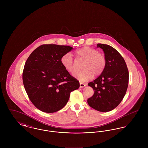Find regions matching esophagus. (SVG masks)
Listing matches in <instances>:
<instances>
[{
  "label": "esophagus",
  "instance_id": "esophagus-1",
  "mask_svg": "<svg viewBox=\"0 0 148 148\" xmlns=\"http://www.w3.org/2000/svg\"><path fill=\"white\" fill-rule=\"evenodd\" d=\"M85 86H86L85 84H84V83H82V82H80V88H83L85 87Z\"/></svg>",
  "mask_w": 148,
  "mask_h": 148
}]
</instances>
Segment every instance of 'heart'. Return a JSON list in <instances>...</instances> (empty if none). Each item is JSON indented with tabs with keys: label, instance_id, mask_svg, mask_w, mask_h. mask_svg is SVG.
<instances>
[{
	"label": "heart",
	"instance_id": "heart-1",
	"mask_svg": "<svg viewBox=\"0 0 148 148\" xmlns=\"http://www.w3.org/2000/svg\"><path fill=\"white\" fill-rule=\"evenodd\" d=\"M77 61L84 60L82 69H83L74 75L80 82H86L95 76L100 75L104 71L106 60L105 56L98 53L97 50L85 47L76 51ZM61 63L64 69L71 74L74 73L77 69V62L70 53H66L61 58Z\"/></svg>",
	"mask_w": 148,
	"mask_h": 148
}]
</instances>
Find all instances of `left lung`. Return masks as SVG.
<instances>
[{
	"label": "left lung",
	"instance_id": "left-lung-1",
	"mask_svg": "<svg viewBox=\"0 0 148 148\" xmlns=\"http://www.w3.org/2000/svg\"><path fill=\"white\" fill-rule=\"evenodd\" d=\"M102 49L106 63L103 72L88 83L94 91L88 99L89 106L101 112H109L118 106L124 97L129 83V71L124 58L112 47L98 44Z\"/></svg>",
	"mask_w": 148,
	"mask_h": 148
}]
</instances>
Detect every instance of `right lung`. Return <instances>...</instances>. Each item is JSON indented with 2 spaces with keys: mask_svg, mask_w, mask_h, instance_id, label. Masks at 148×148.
<instances>
[{
  "mask_svg": "<svg viewBox=\"0 0 148 148\" xmlns=\"http://www.w3.org/2000/svg\"><path fill=\"white\" fill-rule=\"evenodd\" d=\"M72 47L56 44L42 45L29 56L24 65L23 82L32 103L45 113H54L68 103L71 92L79 82L61 63L62 56Z\"/></svg>",
  "mask_w": 148,
  "mask_h": 148,
  "instance_id": "obj_1",
  "label": "right lung"
}]
</instances>
